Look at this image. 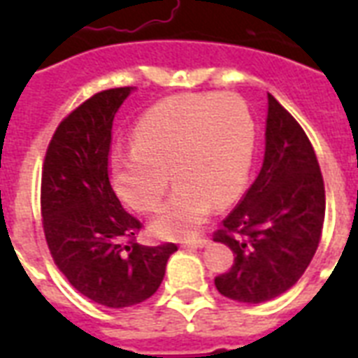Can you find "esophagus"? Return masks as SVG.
Returning <instances> with one entry per match:
<instances>
[{
  "label": "esophagus",
  "mask_w": 358,
  "mask_h": 358,
  "mask_svg": "<svg viewBox=\"0 0 358 358\" xmlns=\"http://www.w3.org/2000/svg\"><path fill=\"white\" fill-rule=\"evenodd\" d=\"M210 243L208 239L199 238V239H187V241H182V247H187V249H202V247H206Z\"/></svg>",
  "instance_id": "esophagus-1"
}]
</instances>
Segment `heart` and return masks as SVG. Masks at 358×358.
Returning a JSON list of instances; mask_svg holds the SVG:
<instances>
[{"mask_svg": "<svg viewBox=\"0 0 358 358\" xmlns=\"http://www.w3.org/2000/svg\"><path fill=\"white\" fill-rule=\"evenodd\" d=\"M134 146L109 154V180L120 201L135 212H152L169 185L173 195L150 223L163 239L191 238L206 223L213 204L224 206L249 176L256 128L238 94H178L141 115Z\"/></svg>", "mask_w": 358, "mask_h": 358, "instance_id": "obj_1", "label": "heart"}]
</instances>
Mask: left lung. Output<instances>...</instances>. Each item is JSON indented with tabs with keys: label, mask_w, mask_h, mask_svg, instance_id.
I'll list each match as a JSON object with an SVG mask.
<instances>
[{
	"label": "left lung",
	"mask_w": 358,
	"mask_h": 358,
	"mask_svg": "<svg viewBox=\"0 0 358 358\" xmlns=\"http://www.w3.org/2000/svg\"><path fill=\"white\" fill-rule=\"evenodd\" d=\"M325 187L316 154L297 120L267 94L266 152L255 184L213 241L236 255L215 278L219 294L258 305L288 292L316 255Z\"/></svg>",
	"instance_id": "obj_1"
}]
</instances>
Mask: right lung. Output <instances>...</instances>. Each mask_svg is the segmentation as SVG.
Wrapping results in <instances>:
<instances>
[{"instance_id":"right-lung-1","label":"right lung","mask_w":358,"mask_h":358,"mask_svg":"<svg viewBox=\"0 0 358 358\" xmlns=\"http://www.w3.org/2000/svg\"><path fill=\"white\" fill-rule=\"evenodd\" d=\"M134 91L109 89L81 103L59 124L42 171V223L53 260L80 294L109 308L139 305L156 294L178 250L174 243H135L141 223L109 184L113 119Z\"/></svg>"}]
</instances>
